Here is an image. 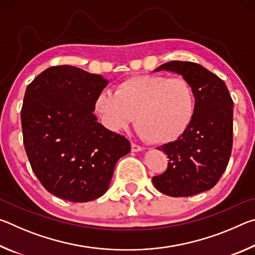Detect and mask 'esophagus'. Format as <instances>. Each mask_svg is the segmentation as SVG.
<instances>
[{"instance_id":"esophagus-1","label":"esophagus","mask_w":255,"mask_h":255,"mask_svg":"<svg viewBox=\"0 0 255 255\" xmlns=\"http://www.w3.org/2000/svg\"><path fill=\"white\" fill-rule=\"evenodd\" d=\"M140 150H143V147L139 145H137L135 143H131V152H140Z\"/></svg>"}]
</instances>
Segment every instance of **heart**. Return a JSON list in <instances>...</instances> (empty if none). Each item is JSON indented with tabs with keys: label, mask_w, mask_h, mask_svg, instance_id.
I'll list each match as a JSON object with an SVG mask.
<instances>
[{
	"label": "heart",
	"mask_w": 255,
	"mask_h": 255,
	"mask_svg": "<svg viewBox=\"0 0 255 255\" xmlns=\"http://www.w3.org/2000/svg\"><path fill=\"white\" fill-rule=\"evenodd\" d=\"M96 111L111 130L126 128L136 117L140 137L167 144L182 136L191 125L196 96L183 77L132 76L116 85L114 93H102Z\"/></svg>",
	"instance_id": "b5f03b06"
}]
</instances>
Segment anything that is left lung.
I'll use <instances>...</instances> for the list:
<instances>
[{
	"instance_id": "left-lung-1",
	"label": "left lung",
	"mask_w": 255,
	"mask_h": 255,
	"mask_svg": "<svg viewBox=\"0 0 255 255\" xmlns=\"http://www.w3.org/2000/svg\"><path fill=\"white\" fill-rule=\"evenodd\" d=\"M171 71L192 85L196 111L191 125L175 141L157 147L170 159L165 172L153 176L158 191L189 197L214 187L225 172L233 147V102L226 84L204 66L172 60L155 71Z\"/></svg>"
}]
</instances>
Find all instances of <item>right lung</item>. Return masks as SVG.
<instances>
[{
	"instance_id": "1",
	"label": "right lung",
	"mask_w": 255,
	"mask_h": 255,
	"mask_svg": "<svg viewBox=\"0 0 255 255\" xmlns=\"http://www.w3.org/2000/svg\"><path fill=\"white\" fill-rule=\"evenodd\" d=\"M108 81L81 68L59 65L40 73L25 90L21 126L33 173L64 200L97 199L109 187L130 141L98 123L96 102Z\"/></svg>"
}]
</instances>
